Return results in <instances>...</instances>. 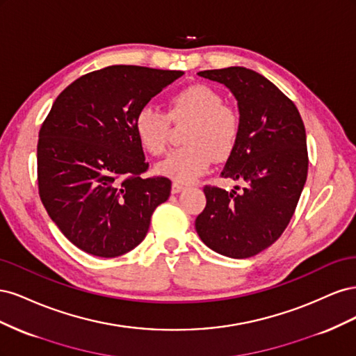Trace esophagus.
Instances as JSON below:
<instances>
[{
  "mask_svg": "<svg viewBox=\"0 0 356 356\" xmlns=\"http://www.w3.org/2000/svg\"><path fill=\"white\" fill-rule=\"evenodd\" d=\"M182 190H186V187L182 184H178V182H174V184H172V193H174V195H177V193H181Z\"/></svg>",
  "mask_w": 356,
  "mask_h": 356,
  "instance_id": "esophagus-1",
  "label": "esophagus"
}]
</instances>
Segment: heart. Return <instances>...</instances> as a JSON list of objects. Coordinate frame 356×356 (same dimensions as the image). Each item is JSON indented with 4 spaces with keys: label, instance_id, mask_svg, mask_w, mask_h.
Returning <instances> with one entry per match:
<instances>
[{
    "label": "heart",
    "instance_id": "b5f03b06",
    "mask_svg": "<svg viewBox=\"0 0 356 356\" xmlns=\"http://www.w3.org/2000/svg\"><path fill=\"white\" fill-rule=\"evenodd\" d=\"M170 123H190L182 136L186 147L172 152L156 170L182 184L203 175L213 159H227L241 135L238 111L225 105L222 96L207 84H191L175 93L166 114L152 106H145L136 114L135 132L145 152L153 156L165 153Z\"/></svg>",
    "mask_w": 356,
    "mask_h": 356
}]
</instances>
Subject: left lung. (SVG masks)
Masks as SVG:
<instances>
[{
	"label": "left lung",
	"mask_w": 356,
	"mask_h": 356,
	"mask_svg": "<svg viewBox=\"0 0 356 356\" xmlns=\"http://www.w3.org/2000/svg\"><path fill=\"white\" fill-rule=\"evenodd\" d=\"M197 74L224 84L238 101L241 135L221 177L246 187H204L196 232L215 252L250 258L281 238L293 218L307 178L305 124L294 102L261 74L243 67Z\"/></svg>",
	"instance_id": "left-lung-1"
}]
</instances>
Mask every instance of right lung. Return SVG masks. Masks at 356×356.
Returning a JSON list of instances; mask_svg holds the SVG:
<instances>
[{"label": "right lung", "mask_w": 356, "mask_h": 356, "mask_svg": "<svg viewBox=\"0 0 356 356\" xmlns=\"http://www.w3.org/2000/svg\"><path fill=\"white\" fill-rule=\"evenodd\" d=\"M184 74L113 65L83 75L53 102L38 134V193L51 221L81 251L114 258L147 236L170 179L144 178L135 118Z\"/></svg>", "instance_id": "1"}]
</instances>
